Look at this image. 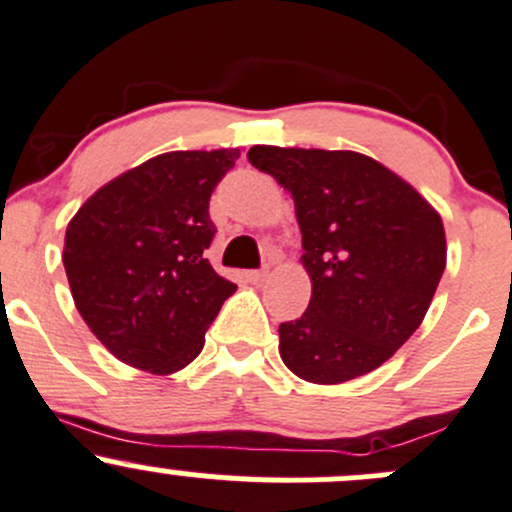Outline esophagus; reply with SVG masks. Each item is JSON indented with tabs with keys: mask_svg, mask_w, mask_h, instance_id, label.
<instances>
[{
	"mask_svg": "<svg viewBox=\"0 0 512 512\" xmlns=\"http://www.w3.org/2000/svg\"><path fill=\"white\" fill-rule=\"evenodd\" d=\"M246 278H249L251 283H261L268 278V268H258V271H246Z\"/></svg>",
	"mask_w": 512,
	"mask_h": 512,
	"instance_id": "1",
	"label": "esophagus"
}]
</instances>
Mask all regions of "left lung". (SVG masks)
Masks as SVG:
<instances>
[{"mask_svg": "<svg viewBox=\"0 0 512 512\" xmlns=\"http://www.w3.org/2000/svg\"><path fill=\"white\" fill-rule=\"evenodd\" d=\"M249 162L293 194L308 310L281 323V360L305 382L377 370L421 325L446 268L439 212L402 177L350 150L254 145Z\"/></svg>", "mask_w": 512, "mask_h": 512, "instance_id": "8db88e82", "label": "left lung"}]
</instances>
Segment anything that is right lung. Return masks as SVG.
<instances>
[{"label": "right lung", "instance_id": "obj_1", "mask_svg": "<svg viewBox=\"0 0 512 512\" xmlns=\"http://www.w3.org/2000/svg\"><path fill=\"white\" fill-rule=\"evenodd\" d=\"M241 150L157 155L100 187L68 221L63 268L91 333L120 362L172 374L202 352L236 286L207 258L209 199Z\"/></svg>", "mask_w": 512, "mask_h": 512}]
</instances>
